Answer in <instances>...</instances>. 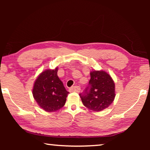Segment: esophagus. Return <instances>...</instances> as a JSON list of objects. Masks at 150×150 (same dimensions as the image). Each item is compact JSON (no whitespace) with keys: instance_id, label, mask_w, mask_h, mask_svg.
Returning a JSON list of instances; mask_svg holds the SVG:
<instances>
[{"instance_id":"esophagus-1","label":"esophagus","mask_w":150,"mask_h":150,"mask_svg":"<svg viewBox=\"0 0 150 150\" xmlns=\"http://www.w3.org/2000/svg\"><path fill=\"white\" fill-rule=\"evenodd\" d=\"M71 92H77L79 93L81 91V88L79 86H73V87L70 88Z\"/></svg>"}]
</instances>
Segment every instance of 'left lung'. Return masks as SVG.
I'll return each instance as SVG.
<instances>
[{
  "mask_svg": "<svg viewBox=\"0 0 150 150\" xmlns=\"http://www.w3.org/2000/svg\"><path fill=\"white\" fill-rule=\"evenodd\" d=\"M88 85L79 94L83 104L90 110L99 112L108 107L115 97V85L105 71H93Z\"/></svg>",
  "mask_w": 150,
  "mask_h": 150,
  "instance_id": "1",
  "label": "left lung"
}]
</instances>
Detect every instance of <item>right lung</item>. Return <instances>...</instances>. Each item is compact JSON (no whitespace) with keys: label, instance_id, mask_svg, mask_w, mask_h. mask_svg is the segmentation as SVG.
<instances>
[{"label":"right lung","instance_id":"right-lung-1","mask_svg":"<svg viewBox=\"0 0 150 150\" xmlns=\"http://www.w3.org/2000/svg\"><path fill=\"white\" fill-rule=\"evenodd\" d=\"M57 71L56 67L43 71L35 80L32 90L33 96L38 105L49 112L62 108L69 93L58 77Z\"/></svg>","mask_w":150,"mask_h":150}]
</instances>
